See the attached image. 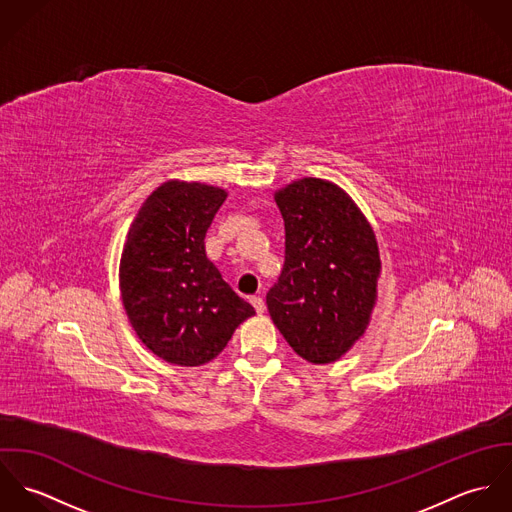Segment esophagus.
I'll return each mask as SVG.
<instances>
[{
    "instance_id": "1",
    "label": "esophagus",
    "mask_w": 512,
    "mask_h": 512,
    "mask_svg": "<svg viewBox=\"0 0 512 512\" xmlns=\"http://www.w3.org/2000/svg\"><path fill=\"white\" fill-rule=\"evenodd\" d=\"M250 303L254 305L256 313H264V299H262L260 295H254V297H250Z\"/></svg>"
}]
</instances>
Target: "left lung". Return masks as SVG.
Segmentation results:
<instances>
[{
    "label": "left lung",
    "mask_w": 512,
    "mask_h": 512,
    "mask_svg": "<svg viewBox=\"0 0 512 512\" xmlns=\"http://www.w3.org/2000/svg\"><path fill=\"white\" fill-rule=\"evenodd\" d=\"M286 224V262L266 295L288 345L307 363L339 361L365 335L376 305L374 230L337 183L297 179L274 193Z\"/></svg>",
    "instance_id": "left-lung-1"
}]
</instances>
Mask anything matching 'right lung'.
I'll return each instance as SVG.
<instances>
[{
	"label": "right lung",
	"instance_id": "add662e5",
	"mask_svg": "<svg viewBox=\"0 0 512 512\" xmlns=\"http://www.w3.org/2000/svg\"><path fill=\"white\" fill-rule=\"evenodd\" d=\"M228 193L171 179L142 203L120 258V292L138 339L155 357L207 365L254 307L207 258L205 234Z\"/></svg>",
	"mask_w": 512,
	"mask_h": 512
}]
</instances>
